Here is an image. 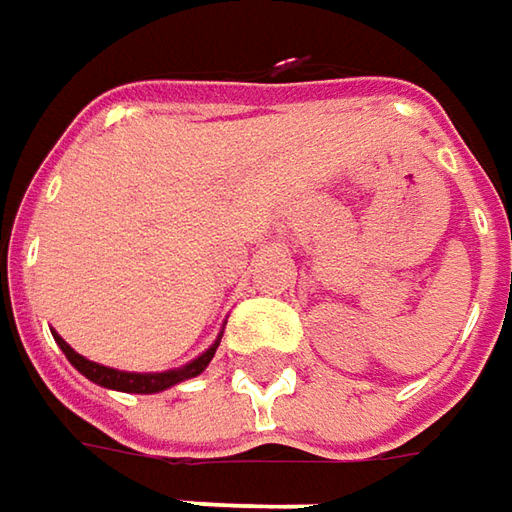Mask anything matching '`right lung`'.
Wrapping results in <instances>:
<instances>
[{
    "label": "right lung",
    "instance_id": "right-lung-1",
    "mask_svg": "<svg viewBox=\"0 0 512 512\" xmlns=\"http://www.w3.org/2000/svg\"><path fill=\"white\" fill-rule=\"evenodd\" d=\"M55 336V342L58 347L64 350V356L69 358V364L78 370L81 375H86L89 381H95L100 387L106 389H120V392H137V395H154V392H162V389L176 387V384H182L187 378H196L207 370V364L215 356V350H218V344H221V336L215 339V342L201 353L198 358H193L190 364H184L179 370H168V373H123V370H114V367H103V364H97V361H89V358H83L81 353H75L69 344L58 336V333H52Z\"/></svg>",
    "mask_w": 512,
    "mask_h": 512
}]
</instances>
